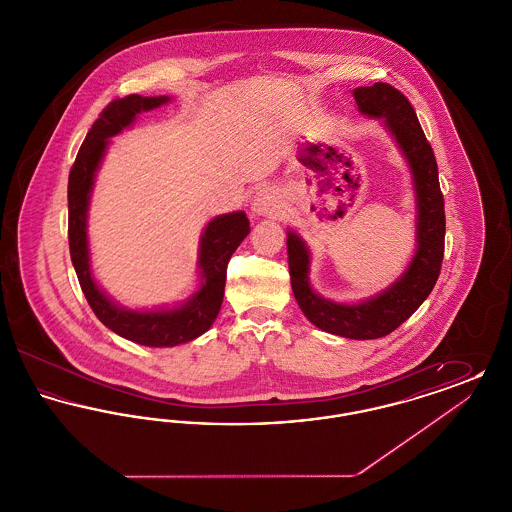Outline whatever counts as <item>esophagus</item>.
Returning a JSON list of instances; mask_svg holds the SVG:
<instances>
[{
  "instance_id": "1",
  "label": "esophagus",
  "mask_w": 512,
  "mask_h": 512,
  "mask_svg": "<svg viewBox=\"0 0 512 512\" xmlns=\"http://www.w3.org/2000/svg\"><path fill=\"white\" fill-rule=\"evenodd\" d=\"M253 213L255 215H263V217H276L280 211H282V203H280V197L270 190V188H263L259 190L255 199H253V205H251Z\"/></svg>"
}]
</instances>
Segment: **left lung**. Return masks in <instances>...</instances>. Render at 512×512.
<instances>
[{"mask_svg": "<svg viewBox=\"0 0 512 512\" xmlns=\"http://www.w3.org/2000/svg\"><path fill=\"white\" fill-rule=\"evenodd\" d=\"M368 117L386 119V126L413 169L418 199V249L407 272L386 290L359 305H338L318 297L309 286V251L301 238L288 234V263L297 305L317 328L351 340H376L399 328L434 290L445 249V209L439 188L438 163L411 101L386 82L353 92Z\"/></svg>", "mask_w": 512, "mask_h": 512, "instance_id": "1", "label": "left lung"}]
</instances>
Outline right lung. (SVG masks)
<instances>
[{
	"instance_id": "add662e5",
	"label": "right lung",
	"mask_w": 512,
	"mask_h": 512,
	"mask_svg": "<svg viewBox=\"0 0 512 512\" xmlns=\"http://www.w3.org/2000/svg\"><path fill=\"white\" fill-rule=\"evenodd\" d=\"M167 101L169 98L165 96L142 98L138 94L113 99L88 130L69 174V249L80 288L96 317L109 330L147 347H172L186 343L211 328L222 305L228 261L249 234V220L242 211L222 215L207 224L199 251L203 284L199 292L180 309L153 313L126 311L113 305L103 292H99L90 274L86 240V209L94 174L98 171L107 138L132 124L138 113L155 109Z\"/></svg>"
}]
</instances>
